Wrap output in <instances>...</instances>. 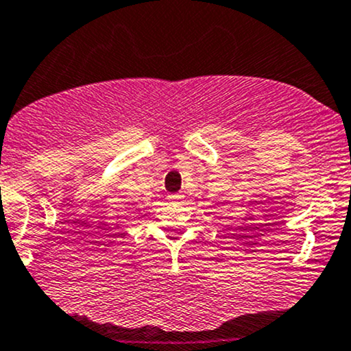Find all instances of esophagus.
<instances>
[{
	"label": "esophagus",
	"mask_w": 351,
	"mask_h": 351,
	"mask_svg": "<svg viewBox=\"0 0 351 351\" xmlns=\"http://www.w3.org/2000/svg\"><path fill=\"white\" fill-rule=\"evenodd\" d=\"M167 199L172 202V204H177V202L182 201V195H180V194H171Z\"/></svg>",
	"instance_id": "obj_1"
}]
</instances>
